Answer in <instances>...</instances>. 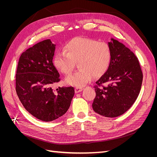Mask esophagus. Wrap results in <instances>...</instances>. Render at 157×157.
I'll return each instance as SVG.
<instances>
[{"instance_id":"obj_1","label":"esophagus","mask_w":157,"mask_h":157,"mask_svg":"<svg viewBox=\"0 0 157 157\" xmlns=\"http://www.w3.org/2000/svg\"><path fill=\"white\" fill-rule=\"evenodd\" d=\"M83 89H84L83 88H78V87H77V88H75V91L76 93H79L80 92H82V90H83Z\"/></svg>"}]
</instances>
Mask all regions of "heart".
I'll return each mask as SVG.
<instances>
[{"instance_id":"1","label":"heart","mask_w":157,"mask_h":157,"mask_svg":"<svg viewBox=\"0 0 157 157\" xmlns=\"http://www.w3.org/2000/svg\"><path fill=\"white\" fill-rule=\"evenodd\" d=\"M65 52H57L54 63L60 72L70 74L75 63L80 69L65 78L67 84L83 87L92 80L93 75L99 77L106 72L111 60V50L105 42L83 37H76L65 46Z\"/></svg>"}]
</instances>
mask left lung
Listing matches in <instances>:
<instances>
[{"label": "left lung", "instance_id": "8db88e82", "mask_svg": "<svg viewBox=\"0 0 157 157\" xmlns=\"http://www.w3.org/2000/svg\"><path fill=\"white\" fill-rule=\"evenodd\" d=\"M111 60L102 77L96 81L105 86L95 87L96 96L92 108L106 117H117L129 109L139 96L143 73L135 54L122 42L113 38L108 42Z\"/></svg>", "mask_w": 157, "mask_h": 157}]
</instances>
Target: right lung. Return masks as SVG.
Wrapping results in <instances>:
<instances>
[{
    "mask_svg": "<svg viewBox=\"0 0 157 157\" xmlns=\"http://www.w3.org/2000/svg\"><path fill=\"white\" fill-rule=\"evenodd\" d=\"M56 45L46 39L21 54L16 76L17 96L26 110L38 119L54 121L65 115L74 96L73 87H59V74L53 63Z\"/></svg>",
    "mask_w": 157,
    "mask_h": 157,
    "instance_id": "obj_1",
    "label": "right lung"
}]
</instances>
